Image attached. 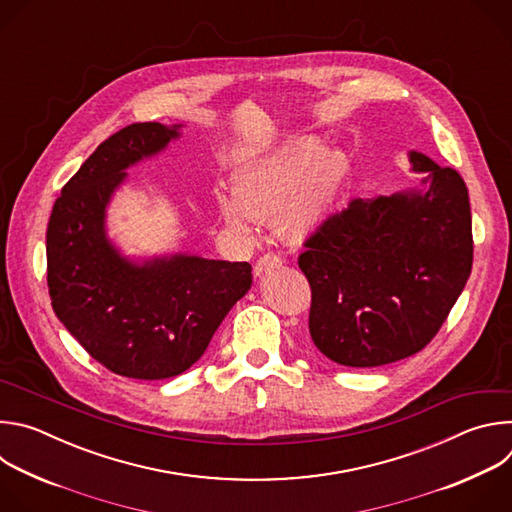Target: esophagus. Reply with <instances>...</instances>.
<instances>
[{"instance_id": "obj_1", "label": "esophagus", "mask_w": 512, "mask_h": 512, "mask_svg": "<svg viewBox=\"0 0 512 512\" xmlns=\"http://www.w3.org/2000/svg\"><path fill=\"white\" fill-rule=\"evenodd\" d=\"M277 267H281V257H279V255H273V253H267V255H263V257L255 263L253 271H255L257 277H261L265 271L277 269Z\"/></svg>"}]
</instances>
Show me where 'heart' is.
Wrapping results in <instances>:
<instances>
[{
  "label": "heart",
  "mask_w": 512,
  "mask_h": 512,
  "mask_svg": "<svg viewBox=\"0 0 512 512\" xmlns=\"http://www.w3.org/2000/svg\"><path fill=\"white\" fill-rule=\"evenodd\" d=\"M350 164L340 150H322L318 137H300L267 150L233 174V190L216 188L225 225L249 239L255 221H271L277 235L302 245L326 225L348 182Z\"/></svg>",
  "instance_id": "obj_1"
}]
</instances>
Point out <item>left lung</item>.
I'll return each mask as SVG.
<instances>
[{
	"mask_svg": "<svg viewBox=\"0 0 512 512\" xmlns=\"http://www.w3.org/2000/svg\"><path fill=\"white\" fill-rule=\"evenodd\" d=\"M417 188L352 200L306 241L310 334L344 367H381L429 344L472 271L468 188L452 168L411 150Z\"/></svg>",
	"mask_w": 512,
	"mask_h": 512,
	"instance_id": "8db88e82",
	"label": "left lung"
}]
</instances>
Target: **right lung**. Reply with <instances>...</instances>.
Here are the masks:
<instances>
[{
  "mask_svg": "<svg viewBox=\"0 0 512 512\" xmlns=\"http://www.w3.org/2000/svg\"><path fill=\"white\" fill-rule=\"evenodd\" d=\"M180 129L133 123L105 139L64 184L46 231L56 318L127 379L160 381L190 369L253 283L249 263L188 253L137 259L107 235V206L127 170L164 152Z\"/></svg>",
  "mask_w": 512,
  "mask_h": 512,
  "instance_id": "obj_1",
  "label": "right lung"
}]
</instances>
